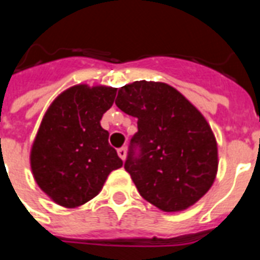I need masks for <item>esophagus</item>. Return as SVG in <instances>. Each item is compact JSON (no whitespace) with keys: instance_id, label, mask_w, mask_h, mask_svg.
<instances>
[{"instance_id":"34e87169","label":"esophagus","mask_w":260,"mask_h":260,"mask_svg":"<svg viewBox=\"0 0 260 260\" xmlns=\"http://www.w3.org/2000/svg\"><path fill=\"white\" fill-rule=\"evenodd\" d=\"M117 154H118V156L122 159V160H125V158H126V148H125V147H121V148H118Z\"/></svg>"}]
</instances>
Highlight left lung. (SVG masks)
I'll return each mask as SVG.
<instances>
[{"mask_svg":"<svg viewBox=\"0 0 260 260\" xmlns=\"http://www.w3.org/2000/svg\"><path fill=\"white\" fill-rule=\"evenodd\" d=\"M116 105L138 118L124 167L140 196L163 212L185 210L205 196L218 155L201 112L177 89L152 81L120 87Z\"/></svg>","mask_w":260,"mask_h":260,"instance_id":"8db88e82","label":"left lung"}]
</instances>
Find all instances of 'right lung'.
I'll return each instance as SVG.
<instances>
[{
    "mask_svg": "<svg viewBox=\"0 0 260 260\" xmlns=\"http://www.w3.org/2000/svg\"><path fill=\"white\" fill-rule=\"evenodd\" d=\"M117 89L75 85L55 98L30 148V169L39 187L58 205L77 208L100 191L106 178L122 166L102 116Z\"/></svg>",
    "mask_w": 260,
    "mask_h": 260,
    "instance_id": "right-lung-1",
    "label": "right lung"
}]
</instances>
